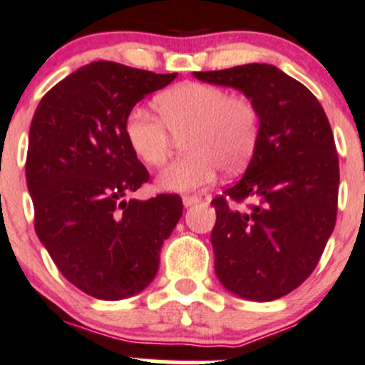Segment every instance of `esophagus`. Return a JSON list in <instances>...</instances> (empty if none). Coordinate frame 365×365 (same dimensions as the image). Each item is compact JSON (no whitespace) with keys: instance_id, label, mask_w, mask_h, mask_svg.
Instances as JSON below:
<instances>
[{"instance_id":"1","label":"esophagus","mask_w":365,"mask_h":365,"mask_svg":"<svg viewBox=\"0 0 365 365\" xmlns=\"http://www.w3.org/2000/svg\"><path fill=\"white\" fill-rule=\"evenodd\" d=\"M197 202H200V198H198V197H193V195H186V197H182V204H184V207H190V205L197 204Z\"/></svg>"}]
</instances>
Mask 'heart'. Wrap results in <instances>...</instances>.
I'll return each instance as SVG.
<instances>
[{
  "label": "heart",
  "instance_id": "1",
  "mask_svg": "<svg viewBox=\"0 0 365 365\" xmlns=\"http://www.w3.org/2000/svg\"><path fill=\"white\" fill-rule=\"evenodd\" d=\"M161 118L145 108H133L124 124L125 140L147 167L167 161L175 138L184 154L160 175L158 187L193 191L216 178L243 170L259 136V111L248 97L205 83H184L156 99Z\"/></svg>",
  "mask_w": 365,
  "mask_h": 365
}]
</instances>
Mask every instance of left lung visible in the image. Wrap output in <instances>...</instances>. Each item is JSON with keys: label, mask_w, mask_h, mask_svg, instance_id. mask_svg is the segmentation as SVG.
Listing matches in <instances>:
<instances>
[{"label": "left lung", "mask_w": 365, "mask_h": 365, "mask_svg": "<svg viewBox=\"0 0 365 365\" xmlns=\"http://www.w3.org/2000/svg\"><path fill=\"white\" fill-rule=\"evenodd\" d=\"M243 92L259 111V136L243 178L211 202L220 284L252 302H272L314 272L337 216L339 160L319 101L275 65L193 72ZM250 197L245 212L228 200Z\"/></svg>", "instance_id": "left-lung-1"}]
</instances>
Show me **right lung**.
<instances>
[{
	"label": "right lung",
	"mask_w": 365,
	"mask_h": 365,
	"mask_svg": "<svg viewBox=\"0 0 365 365\" xmlns=\"http://www.w3.org/2000/svg\"><path fill=\"white\" fill-rule=\"evenodd\" d=\"M175 76L92 61L35 110L26 158L35 232L61 275L99 300H124L153 282L182 216L178 195L128 200L149 172L124 133L135 104Z\"/></svg>",
	"instance_id": "1"
}]
</instances>
